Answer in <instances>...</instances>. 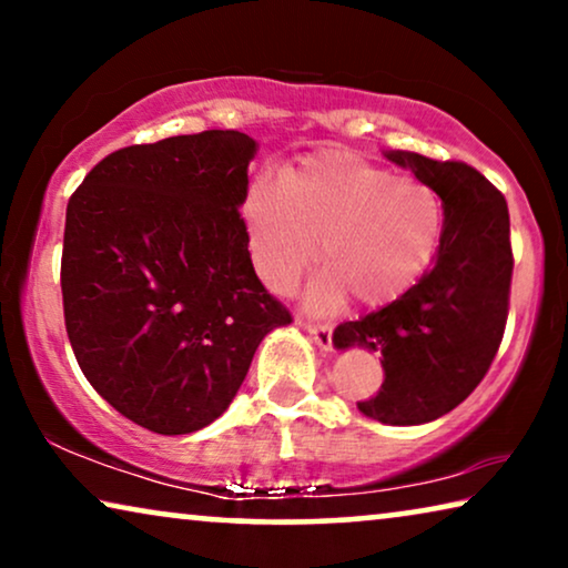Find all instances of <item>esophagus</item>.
<instances>
[{
	"mask_svg": "<svg viewBox=\"0 0 568 568\" xmlns=\"http://www.w3.org/2000/svg\"><path fill=\"white\" fill-rule=\"evenodd\" d=\"M297 325L310 333V338H313L315 344L323 348V352H328V348L333 346V328H331V325L310 323V321H302V317H297Z\"/></svg>",
	"mask_w": 568,
	"mask_h": 568,
	"instance_id": "34e87169",
	"label": "esophagus"
}]
</instances>
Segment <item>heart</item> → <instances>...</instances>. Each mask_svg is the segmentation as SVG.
Returning <instances> with one entry per match:
<instances>
[{
  "label": "heart",
  "instance_id": "1",
  "mask_svg": "<svg viewBox=\"0 0 568 568\" xmlns=\"http://www.w3.org/2000/svg\"><path fill=\"white\" fill-rule=\"evenodd\" d=\"M240 216L255 274L271 292L290 294L321 251L325 271L307 294L321 310L346 294L372 310L406 297L445 235V204L429 183L348 150L307 154L282 181L255 178Z\"/></svg>",
  "mask_w": 568,
  "mask_h": 568
}]
</instances>
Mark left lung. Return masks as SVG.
<instances>
[{
    "label": "left lung",
    "mask_w": 568,
    "mask_h": 568,
    "mask_svg": "<svg viewBox=\"0 0 568 568\" xmlns=\"http://www.w3.org/2000/svg\"><path fill=\"white\" fill-rule=\"evenodd\" d=\"M385 158L429 183L445 204V235L422 282L393 305L341 323L333 346L377 352L385 383L356 403L364 416L416 426L445 416L476 390L499 352L509 310L507 201L465 162L390 150Z\"/></svg>",
    "instance_id": "1"
}]
</instances>
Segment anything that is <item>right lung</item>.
Instances as JSON below:
<instances>
[{
    "mask_svg": "<svg viewBox=\"0 0 568 568\" xmlns=\"http://www.w3.org/2000/svg\"><path fill=\"white\" fill-rule=\"evenodd\" d=\"M258 144L201 131L100 160L67 206L61 294L77 364L158 434L230 408L253 354L292 323L255 276L240 216Z\"/></svg>",
    "mask_w": 568,
    "mask_h": 568,
    "instance_id": "1",
    "label": "right lung"
}]
</instances>
